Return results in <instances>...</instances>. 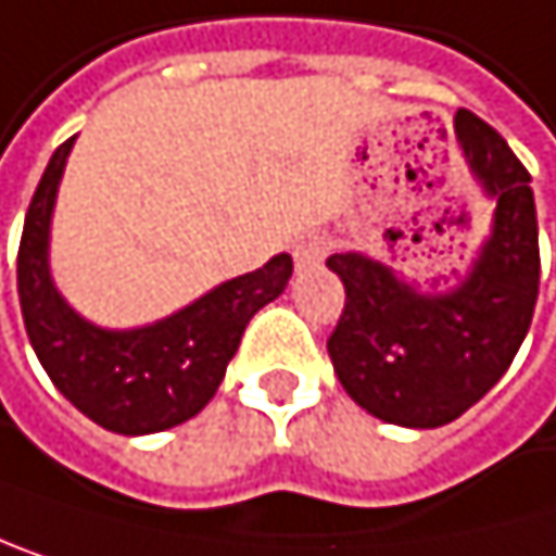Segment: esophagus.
<instances>
[{
  "label": "esophagus",
  "instance_id": "esophagus-1",
  "mask_svg": "<svg viewBox=\"0 0 556 556\" xmlns=\"http://www.w3.org/2000/svg\"><path fill=\"white\" fill-rule=\"evenodd\" d=\"M330 237H324V232H309V237H303L296 247H293V260H296V269H313L327 260L330 253Z\"/></svg>",
  "mask_w": 556,
  "mask_h": 556
}]
</instances>
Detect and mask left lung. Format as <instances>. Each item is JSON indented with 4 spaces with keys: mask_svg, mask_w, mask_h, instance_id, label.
Instances as JSON below:
<instances>
[{
    "mask_svg": "<svg viewBox=\"0 0 556 556\" xmlns=\"http://www.w3.org/2000/svg\"><path fill=\"white\" fill-rule=\"evenodd\" d=\"M457 142L494 203V226L467 276L443 293L363 253H333L346 303L327 340L343 390L363 410L430 430L457 420L514 363L541 290L538 210L530 173L504 136L460 110Z\"/></svg>",
    "mask_w": 556,
    "mask_h": 556,
    "instance_id": "left-lung-1",
    "label": "left lung"
}]
</instances>
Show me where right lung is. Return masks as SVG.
I'll list each match as a JSON object with an SVG mask.
<instances>
[{"label":"right lung","mask_w":556,"mask_h":556,"mask_svg":"<svg viewBox=\"0 0 556 556\" xmlns=\"http://www.w3.org/2000/svg\"><path fill=\"white\" fill-rule=\"evenodd\" d=\"M73 142L76 136L52 153L18 243L15 280L29 343L55 390L92 424L123 437L179 427L213 400L253 313L287 290L293 260L273 256L149 327L89 324L62 300L49 273L52 210Z\"/></svg>","instance_id":"1"}]
</instances>
